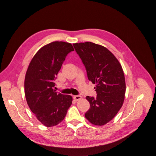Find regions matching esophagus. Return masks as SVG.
Returning <instances> with one entry per match:
<instances>
[{
	"mask_svg": "<svg viewBox=\"0 0 156 156\" xmlns=\"http://www.w3.org/2000/svg\"><path fill=\"white\" fill-rule=\"evenodd\" d=\"M73 99L76 101H78L82 99V97L80 96V95H74V96H73Z\"/></svg>",
	"mask_w": 156,
	"mask_h": 156,
	"instance_id": "34e87169",
	"label": "esophagus"
}]
</instances>
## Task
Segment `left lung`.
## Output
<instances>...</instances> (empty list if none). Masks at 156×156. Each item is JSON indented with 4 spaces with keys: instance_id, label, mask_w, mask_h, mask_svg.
<instances>
[{
    "instance_id": "obj_1",
    "label": "left lung",
    "mask_w": 156,
    "mask_h": 156,
    "mask_svg": "<svg viewBox=\"0 0 156 156\" xmlns=\"http://www.w3.org/2000/svg\"><path fill=\"white\" fill-rule=\"evenodd\" d=\"M73 45L86 69L89 80L96 85L97 98H86L90 109L85 117L94 125H105L115 116L124 101L126 82L122 66L102 45L90 42Z\"/></svg>"
}]
</instances>
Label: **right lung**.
Returning a JSON list of instances; mask_svg holds the SVG:
<instances>
[{"label":"right lung","instance_id":"add662e5","mask_svg":"<svg viewBox=\"0 0 156 156\" xmlns=\"http://www.w3.org/2000/svg\"><path fill=\"white\" fill-rule=\"evenodd\" d=\"M74 51L73 46L68 42L48 44L35 54L27 70L24 81L27 103L35 116L46 127L61 122L72 104L71 95L57 93L53 87L67 55Z\"/></svg>","mask_w":156,"mask_h":156}]
</instances>
